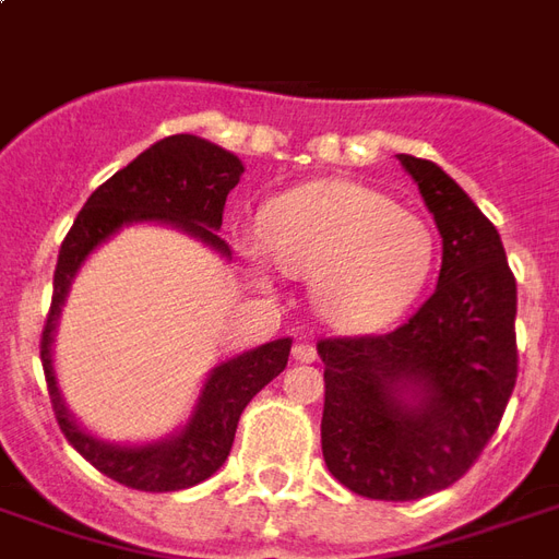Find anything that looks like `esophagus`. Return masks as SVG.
Instances as JSON below:
<instances>
[{"label": "esophagus", "mask_w": 559, "mask_h": 559, "mask_svg": "<svg viewBox=\"0 0 559 559\" xmlns=\"http://www.w3.org/2000/svg\"><path fill=\"white\" fill-rule=\"evenodd\" d=\"M293 359H296V362H314L317 359L314 344H308V341H296V347H293Z\"/></svg>", "instance_id": "esophagus-1"}]
</instances>
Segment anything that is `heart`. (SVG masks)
<instances>
[{"instance_id": "1", "label": "heart", "mask_w": 559, "mask_h": 559, "mask_svg": "<svg viewBox=\"0 0 559 559\" xmlns=\"http://www.w3.org/2000/svg\"><path fill=\"white\" fill-rule=\"evenodd\" d=\"M263 242L242 248L248 269L269 278V257L311 278V302L329 326L365 335L395 323L428 284L433 230L413 209L377 188L344 179L308 182L272 200Z\"/></svg>"}]
</instances>
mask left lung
<instances>
[{
    "label": "left lung",
    "instance_id": "8db88e82",
    "mask_svg": "<svg viewBox=\"0 0 559 559\" xmlns=\"http://www.w3.org/2000/svg\"><path fill=\"white\" fill-rule=\"evenodd\" d=\"M399 160L443 239L437 290L389 335L317 344L326 467L371 500H419L461 479L518 377V290L500 233L433 160Z\"/></svg>",
    "mask_w": 559,
    "mask_h": 559
}]
</instances>
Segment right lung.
I'll use <instances>...</instances> for the list:
<instances>
[{"mask_svg":"<svg viewBox=\"0 0 559 559\" xmlns=\"http://www.w3.org/2000/svg\"><path fill=\"white\" fill-rule=\"evenodd\" d=\"M245 164L227 148L194 134H173L140 152L128 167L95 188L59 248L53 302L41 332V362L56 421L80 455L119 485L138 491H182L209 479L227 461L239 416L260 389L287 368L293 338H275L245 350L209 371L194 411L179 431L152 443H110L90 433L66 407L53 368V338L68 290L86 257L128 224H167L194 236L230 260L221 239L227 194L239 185Z\"/></svg>","mask_w":559,"mask_h":559,"instance_id":"1","label":"right lung"}]
</instances>
